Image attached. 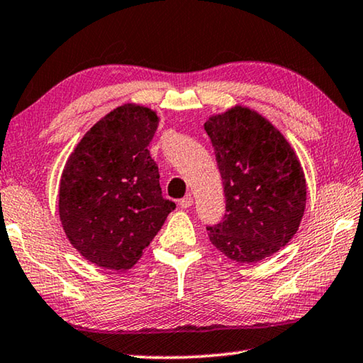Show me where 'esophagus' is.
<instances>
[{"instance_id": "esophagus-1", "label": "esophagus", "mask_w": 363, "mask_h": 363, "mask_svg": "<svg viewBox=\"0 0 363 363\" xmlns=\"http://www.w3.org/2000/svg\"><path fill=\"white\" fill-rule=\"evenodd\" d=\"M191 206H193V196L191 194H186L185 198L180 201V207L182 208H189Z\"/></svg>"}]
</instances>
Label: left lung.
Returning a JSON list of instances; mask_svg holds the SVG:
<instances>
[{
  "label": "left lung",
  "instance_id": "obj_1",
  "mask_svg": "<svg viewBox=\"0 0 363 363\" xmlns=\"http://www.w3.org/2000/svg\"><path fill=\"white\" fill-rule=\"evenodd\" d=\"M225 185L226 213L207 228L211 242L236 263L253 264L290 242L306 208L296 151L263 114L234 105L206 121Z\"/></svg>",
  "mask_w": 363,
  "mask_h": 363
}]
</instances>
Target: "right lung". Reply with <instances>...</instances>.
Masks as SVG:
<instances>
[{"label": "right lung", "instance_id": "add662e5", "mask_svg": "<svg viewBox=\"0 0 363 363\" xmlns=\"http://www.w3.org/2000/svg\"><path fill=\"white\" fill-rule=\"evenodd\" d=\"M159 121L148 106L114 108L82 135L62 170L63 231L84 259L104 269H130L175 208L162 198L148 150Z\"/></svg>", "mask_w": 363, "mask_h": 363}]
</instances>
